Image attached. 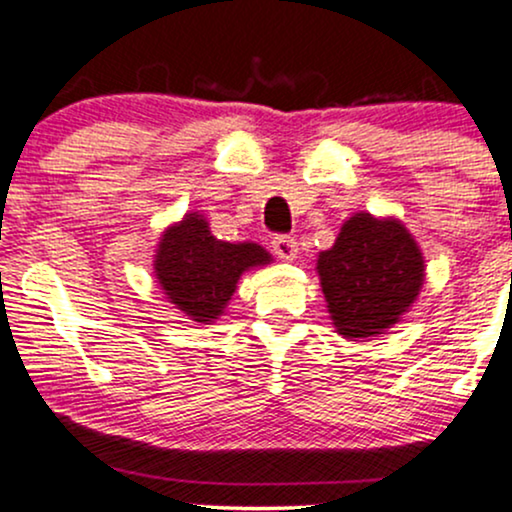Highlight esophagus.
<instances>
[{
    "instance_id": "34e87169",
    "label": "esophagus",
    "mask_w": 512,
    "mask_h": 512,
    "mask_svg": "<svg viewBox=\"0 0 512 512\" xmlns=\"http://www.w3.org/2000/svg\"><path fill=\"white\" fill-rule=\"evenodd\" d=\"M272 250L274 255L281 257V260H293V257L298 255V243L293 236H274Z\"/></svg>"
}]
</instances>
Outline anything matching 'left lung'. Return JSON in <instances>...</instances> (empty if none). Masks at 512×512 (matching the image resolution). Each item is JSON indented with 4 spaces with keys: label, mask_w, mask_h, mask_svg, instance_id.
I'll list each match as a JSON object with an SVG mask.
<instances>
[{
    "label": "left lung",
    "mask_w": 512,
    "mask_h": 512,
    "mask_svg": "<svg viewBox=\"0 0 512 512\" xmlns=\"http://www.w3.org/2000/svg\"><path fill=\"white\" fill-rule=\"evenodd\" d=\"M322 293L339 334H383L414 303L424 284V260L407 228L395 219L356 214L337 243L317 257Z\"/></svg>",
    "instance_id": "1"
}]
</instances>
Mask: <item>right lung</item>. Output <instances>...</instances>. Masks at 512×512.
Masks as SVG:
<instances>
[{
    "label": "right lung",
    "mask_w": 512,
    "mask_h": 512,
    "mask_svg": "<svg viewBox=\"0 0 512 512\" xmlns=\"http://www.w3.org/2000/svg\"><path fill=\"white\" fill-rule=\"evenodd\" d=\"M269 260L260 245L223 243L211 236L202 216L187 214L163 233L154 269L170 303L195 322H211L231 301L240 274Z\"/></svg>",
    "instance_id": "obj_1"
}]
</instances>
